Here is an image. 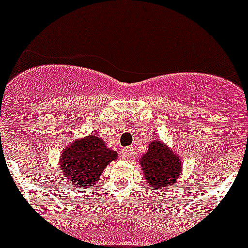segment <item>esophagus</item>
<instances>
[{"instance_id":"obj_1","label":"esophagus","mask_w":248,"mask_h":248,"mask_svg":"<svg viewBox=\"0 0 248 248\" xmlns=\"http://www.w3.org/2000/svg\"><path fill=\"white\" fill-rule=\"evenodd\" d=\"M121 154L124 158H131L133 156V149L132 147H124V149H122Z\"/></svg>"}]
</instances>
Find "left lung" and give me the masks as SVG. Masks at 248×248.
<instances>
[{
    "label": "left lung",
    "mask_w": 248,
    "mask_h": 248,
    "mask_svg": "<svg viewBox=\"0 0 248 248\" xmlns=\"http://www.w3.org/2000/svg\"><path fill=\"white\" fill-rule=\"evenodd\" d=\"M140 167L147 185L154 187L155 192H158L168 186H177L176 181L181 175L182 162L166 144L154 140L140 158Z\"/></svg>",
    "instance_id": "left-lung-1"
}]
</instances>
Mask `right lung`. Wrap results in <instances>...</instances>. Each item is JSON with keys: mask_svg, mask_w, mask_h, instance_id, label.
I'll use <instances>...</instances> for the list:
<instances>
[{"mask_svg": "<svg viewBox=\"0 0 248 248\" xmlns=\"http://www.w3.org/2000/svg\"><path fill=\"white\" fill-rule=\"evenodd\" d=\"M115 159L116 151L110 150L96 134H91L64 147L59 167L69 184L84 191L98 182L106 167Z\"/></svg>", "mask_w": 248, "mask_h": 248, "instance_id": "1", "label": "right lung"}]
</instances>
